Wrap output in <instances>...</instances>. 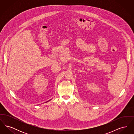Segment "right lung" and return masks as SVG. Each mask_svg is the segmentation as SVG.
I'll return each mask as SVG.
<instances>
[{
  "label": "right lung",
  "mask_w": 134,
  "mask_h": 134,
  "mask_svg": "<svg viewBox=\"0 0 134 134\" xmlns=\"http://www.w3.org/2000/svg\"><path fill=\"white\" fill-rule=\"evenodd\" d=\"M50 100H49V101H50ZM49 101H48V102H49Z\"/></svg>",
  "instance_id": "add662e5"
}]
</instances>
